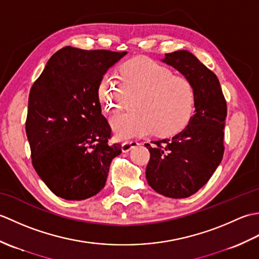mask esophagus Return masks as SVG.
<instances>
[{
  "instance_id": "34e87169",
  "label": "esophagus",
  "mask_w": 259,
  "mask_h": 259,
  "mask_svg": "<svg viewBox=\"0 0 259 259\" xmlns=\"http://www.w3.org/2000/svg\"><path fill=\"white\" fill-rule=\"evenodd\" d=\"M138 145H139V142H138V141H136V140L124 141L123 144H122V146H121V149H122V151H123V152H128L129 150L133 149L134 147H137Z\"/></svg>"
}]
</instances>
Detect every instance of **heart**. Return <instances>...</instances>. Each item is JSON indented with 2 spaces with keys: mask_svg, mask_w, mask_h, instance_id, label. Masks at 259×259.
<instances>
[{
  "mask_svg": "<svg viewBox=\"0 0 259 259\" xmlns=\"http://www.w3.org/2000/svg\"><path fill=\"white\" fill-rule=\"evenodd\" d=\"M119 78L104 73L98 84V97L106 111L115 113L128 98L138 95L135 112L114 115L110 124L119 140L149 135L168 137L185 129L194 114L196 89L184 75H175L166 65L138 57L121 64Z\"/></svg>",
  "mask_w": 259,
  "mask_h": 259,
  "instance_id": "b5f03b06",
  "label": "heart"
}]
</instances>
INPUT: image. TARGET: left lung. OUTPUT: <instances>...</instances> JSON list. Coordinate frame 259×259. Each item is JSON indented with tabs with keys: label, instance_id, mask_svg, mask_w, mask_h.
Masks as SVG:
<instances>
[{
	"label": "left lung",
	"instance_id": "8db88e82",
	"mask_svg": "<svg viewBox=\"0 0 259 259\" xmlns=\"http://www.w3.org/2000/svg\"><path fill=\"white\" fill-rule=\"evenodd\" d=\"M163 62L188 78L196 89V110L188 125L172 137L146 144L147 181L158 194L187 198L210 179L223 160L227 103L211 70L186 50L164 54Z\"/></svg>",
	"mask_w": 259,
	"mask_h": 259
}]
</instances>
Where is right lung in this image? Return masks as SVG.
<instances>
[{
    "label": "right lung",
    "mask_w": 259,
    "mask_h": 259,
    "mask_svg": "<svg viewBox=\"0 0 259 259\" xmlns=\"http://www.w3.org/2000/svg\"><path fill=\"white\" fill-rule=\"evenodd\" d=\"M125 53L64 47L31 88L25 131L32 164L63 199L97 195L121 153L119 144H109L111 126L101 114L98 84Z\"/></svg>",
    "instance_id": "obj_1"
}]
</instances>
